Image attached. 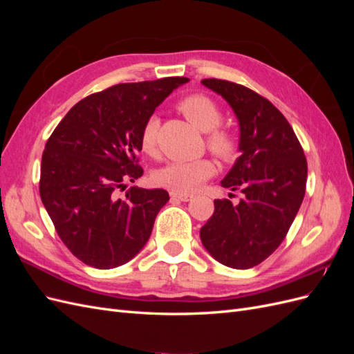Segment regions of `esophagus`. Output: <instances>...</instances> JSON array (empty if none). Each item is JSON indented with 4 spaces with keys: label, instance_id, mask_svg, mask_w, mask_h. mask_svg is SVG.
I'll list each match as a JSON object with an SVG mask.
<instances>
[{
    "label": "esophagus",
    "instance_id": "obj_1",
    "mask_svg": "<svg viewBox=\"0 0 354 354\" xmlns=\"http://www.w3.org/2000/svg\"><path fill=\"white\" fill-rule=\"evenodd\" d=\"M192 198V195H185V194H174V192H171V199L173 201H181V202H189Z\"/></svg>",
    "mask_w": 354,
    "mask_h": 354
}]
</instances>
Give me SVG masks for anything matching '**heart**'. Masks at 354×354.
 <instances>
[{
  "label": "heart",
  "instance_id": "heart-1",
  "mask_svg": "<svg viewBox=\"0 0 354 354\" xmlns=\"http://www.w3.org/2000/svg\"><path fill=\"white\" fill-rule=\"evenodd\" d=\"M178 109L198 130L208 133L207 143L211 151L224 160H230L238 153V140L230 131L218 130L221 111L209 97L192 94L178 103ZM159 130V118L151 116L145 122L140 134V145L146 153H153ZM214 164L208 159L176 160L158 169L155 181L174 194H194L201 185L214 174Z\"/></svg>",
  "mask_w": 354,
  "mask_h": 354
}]
</instances>
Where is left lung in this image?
Wrapping results in <instances>:
<instances>
[{
	"label": "left lung",
	"instance_id": "1",
	"mask_svg": "<svg viewBox=\"0 0 354 354\" xmlns=\"http://www.w3.org/2000/svg\"><path fill=\"white\" fill-rule=\"evenodd\" d=\"M202 84L221 95L238 118L241 156L221 186L241 190L242 199L238 205L214 201L201 241L218 263L251 269L274 252L291 227L306 194L307 160L292 127L269 100L230 81Z\"/></svg>",
	"mask_w": 354,
	"mask_h": 354
}]
</instances>
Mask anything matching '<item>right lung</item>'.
Listing matches in <instances>:
<instances>
[{
	"label": "right lung",
	"mask_w": 354,
	"mask_h": 354,
	"mask_svg": "<svg viewBox=\"0 0 354 354\" xmlns=\"http://www.w3.org/2000/svg\"><path fill=\"white\" fill-rule=\"evenodd\" d=\"M189 78L118 84L78 102L47 140L41 159L39 195L68 250L87 266L113 269L143 250L164 189L130 187L143 176L145 122L173 90Z\"/></svg>",
	"instance_id": "1"
}]
</instances>
